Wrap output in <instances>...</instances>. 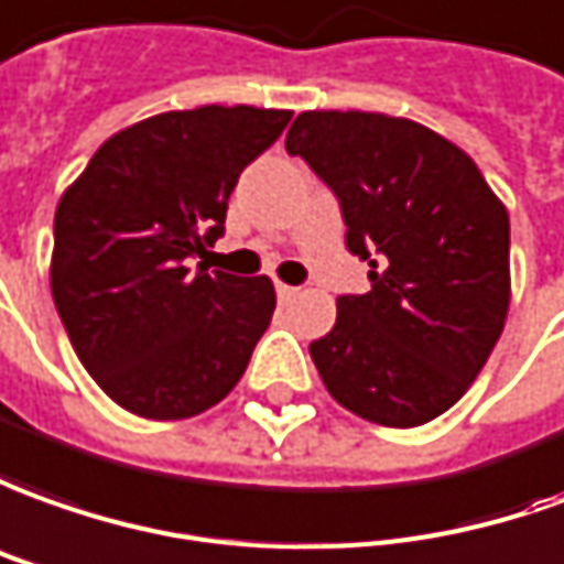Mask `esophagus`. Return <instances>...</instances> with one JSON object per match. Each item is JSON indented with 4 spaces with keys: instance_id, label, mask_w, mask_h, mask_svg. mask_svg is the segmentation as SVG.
I'll use <instances>...</instances> for the list:
<instances>
[{
    "instance_id": "obj_1",
    "label": "esophagus",
    "mask_w": 564,
    "mask_h": 564,
    "mask_svg": "<svg viewBox=\"0 0 564 564\" xmlns=\"http://www.w3.org/2000/svg\"><path fill=\"white\" fill-rule=\"evenodd\" d=\"M275 294H279V301H282V304H289L291 297H297V294H301V289L285 285V282H275Z\"/></svg>"
}]
</instances>
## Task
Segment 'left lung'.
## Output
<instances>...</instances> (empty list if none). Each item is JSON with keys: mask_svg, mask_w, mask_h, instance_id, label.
Segmentation results:
<instances>
[{"mask_svg": "<svg viewBox=\"0 0 564 564\" xmlns=\"http://www.w3.org/2000/svg\"><path fill=\"white\" fill-rule=\"evenodd\" d=\"M340 202L371 291L340 294L310 356L340 405L421 426L467 393L510 310V215L476 162L411 119L310 110L289 128Z\"/></svg>", "mask_w": 564, "mask_h": 564, "instance_id": "1", "label": "left lung"}]
</instances>
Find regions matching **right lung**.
I'll use <instances>...</instances> for the list:
<instances>
[{
  "mask_svg": "<svg viewBox=\"0 0 564 564\" xmlns=\"http://www.w3.org/2000/svg\"><path fill=\"white\" fill-rule=\"evenodd\" d=\"M289 119L242 104L159 112L112 134L57 202V316L85 371L131 414L196 417L245 375L273 319V282L186 258L224 236L239 174Z\"/></svg>",
  "mask_w": 564,
  "mask_h": 564,
  "instance_id": "right-lung-1",
  "label": "right lung"
}]
</instances>
